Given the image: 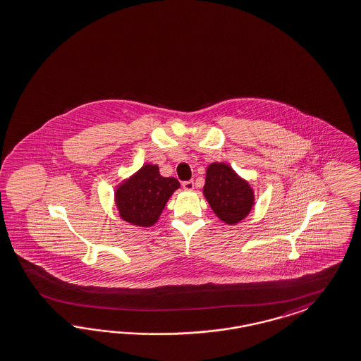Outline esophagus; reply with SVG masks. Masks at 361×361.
Returning <instances> with one entry per match:
<instances>
[{
	"label": "esophagus",
	"mask_w": 361,
	"mask_h": 361,
	"mask_svg": "<svg viewBox=\"0 0 361 361\" xmlns=\"http://www.w3.org/2000/svg\"><path fill=\"white\" fill-rule=\"evenodd\" d=\"M182 186H183L185 190H192L194 188V182L192 180H186V182L182 183Z\"/></svg>",
	"instance_id": "34e87169"
}]
</instances>
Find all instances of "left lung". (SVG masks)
Masks as SVG:
<instances>
[{"instance_id":"8db88e82","label":"left lung","mask_w":361,"mask_h":361,"mask_svg":"<svg viewBox=\"0 0 361 361\" xmlns=\"http://www.w3.org/2000/svg\"><path fill=\"white\" fill-rule=\"evenodd\" d=\"M203 195L215 215L228 225L238 224L253 209V188L226 163L207 167Z\"/></svg>"}]
</instances>
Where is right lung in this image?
I'll use <instances>...</instances> for the list:
<instances>
[{"mask_svg": "<svg viewBox=\"0 0 361 361\" xmlns=\"http://www.w3.org/2000/svg\"><path fill=\"white\" fill-rule=\"evenodd\" d=\"M179 186L175 178L161 176L157 164H145L116 188L115 202L121 219L135 226H152Z\"/></svg>", "mask_w": 361, "mask_h": 361, "instance_id": "1", "label": "right lung"}]
</instances>
